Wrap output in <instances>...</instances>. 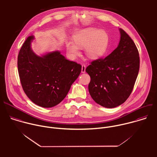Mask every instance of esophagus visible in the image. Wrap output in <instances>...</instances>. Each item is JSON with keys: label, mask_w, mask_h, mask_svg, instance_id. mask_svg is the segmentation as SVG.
<instances>
[{"label": "esophagus", "mask_w": 157, "mask_h": 157, "mask_svg": "<svg viewBox=\"0 0 157 157\" xmlns=\"http://www.w3.org/2000/svg\"><path fill=\"white\" fill-rule=\"evenodd\" d=\"M81 72L82 73L86 72V66L84 64H82V67H81Z\"/></svg>", "instance_id": "obj_1"}]
</instances>
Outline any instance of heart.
I'll return each instance as SVG.
<instances>
[{"mask_svg":"<svg viewBox=\"0 0 157 157\" xmlns=\"http://www.w3.org/2000/svg\"><path fill=\"white\" fill-rule=\"evenodd\" d=\"M73 41L66 43V50L71 57L79 54V48H85L86 55L91 59L103 56L108 47L109 36L106 32L90 28L81 30L73 36Z\"/></svg>","mask_w":157,"mask_h":157,"instance_id":"obj_1","label":"heart"}]
</instances>
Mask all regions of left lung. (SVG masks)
<instances>
[{
  "instance_id": "1",
  "label": "left lung",
  "mask_w": 157,
  "mask_h": 157,
  "mask_svg": "<svg viewBox=\"0 0 157 157\" xmlns=\"http://www.w3.org/2000/svg\"><path fill=\"white\" fill-rule=\"evenodd\" d=\"M118 47L104 58L91 63L86 71L91 77L89 92L98 104L114 108L130 95L137 79L140 58L135 43L122 29Z\"/></svg>"
}]
</instances>
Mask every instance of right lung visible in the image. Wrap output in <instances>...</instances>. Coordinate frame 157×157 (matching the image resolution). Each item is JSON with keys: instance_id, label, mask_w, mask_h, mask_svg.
Returning a JSON list of instances; mask_svg holds the SVG:
<instances>
[{"instance_id": "obj_1", "label": "right lung", "mask_w": 157, "mask_h": 157, "mask_svg": "<svg viewBox=\"0 0 157 157\" xmlns=\"http://www.w3.org/2000/svg\"><path fill=\"white\" fill-rule=\"evenodd\" d=\"M33 35L29 36L18 55L20 82L27 97L45 108L60 103L79 76L81 65L69 61L58 51L36 55L31 48Z\"/></svg>"}]
</instances>
